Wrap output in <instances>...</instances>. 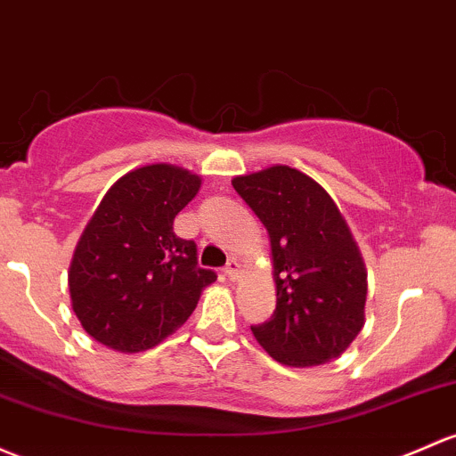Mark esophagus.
<instances>
[{"label": "esophagus", "mask_w": 456, "mask_h": 456, "mask_svg": "<svg viewBox=\"0 0 456 456\" xmlns=\"http://www.w3.org/2000/svg\"><path fill=\"white\" fill-rule=\"evenodd\" d=\"M224 275H227L229 280H238V275H240V262H238L236 257H232V260L224 265Z\"/></svg>", "instance_id": "1"}]
</instances>
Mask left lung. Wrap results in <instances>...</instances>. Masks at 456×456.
<instances>
[{
	"label": "left lung",
	"instance_id": "left-lung-1",
	"mask_svg": "<svg viewBox=\"0 0 456 456\" xmlns=\"http://www.w3.org/2000/svg\"><path fill=\"white\" fill-rule=\"evenodd\" d=\"M268 232L277 308L251 328L277 362L316 367L338 358L365 325L367 268L341 209L290 166L232 179Z\"/></svg>",
	"mask_w": 456,
	"mask_h": 456
}]
</instances>
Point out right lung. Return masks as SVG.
Listing matches in <instances>:
<instances>
[{
  "mask_svg": "<svg viewBox=\"0 0 456 456\" xmlns=\"http://www.w3.org/2000/svg\"><path fill=\"white\" fill-rule=\"evenodd\" d=\"M200 179L175 164L126 172L107 190L71 256V308L94 341L122 354L157 347L194 313L216 273L172 232Z\"/></svg>",
  "mask_w": 456,
  "mask_h": 456,
  "instance_id": "1",
  "label": "right lung"
}]
</instances>
